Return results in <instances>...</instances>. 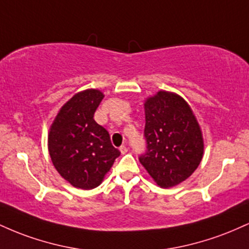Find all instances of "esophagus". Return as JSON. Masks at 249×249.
Wrapping results in <instances>:
<instances>
[{"label": "esophagus", "instance_id": "obj_1", "mask_svg": "<svg viewBox=\"0 0 249 249\" xmlns=\"http://www.w3.org/2000/svg\"><path fill=\"white\" fill-rule=\"evenodd\" d=\"M119 150H121V152H122V154H125V153H127V151H128V148L125 146V145H123V146H121L119 147Z\"/></svg>", "mask_w": 249, "mask_h": 249}]
</instances>
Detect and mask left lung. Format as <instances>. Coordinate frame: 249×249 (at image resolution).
<instances>
[{
    "label": "left lung",
    "instance_id": "1",
    "mask_svg": "<svg viewBox=\"0 0 249 249\" xmlns=\"http://www.w3.org/2000/svg\"><path fill=\"white\" fill-rule=\"evenodd\" d=\"M146 150L139 161L160 187H172L201 161L204 142L193 111L181 97L159 91L145 102Z\"/></svg>",
    "mask_w": 249,
    "mask_h": 249
}]
</instances>
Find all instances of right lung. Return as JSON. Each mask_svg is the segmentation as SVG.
I'll return each instance as SVG.
<instances>
[{
    "mask_svg": "<svg viewBox=\"0 0 249 249\" xmlns=\"http://www.w3.org/2000/svg\"><path fill=\"white\" fill-rule=\"evenodd\" d=\"M104 98L98 90H85L65 103L51 125L48 146L53 166L72 186L91 190L108 172L118 148L93 116Z\"/></svg>",
    "mask_w": 249,
    "mask_h": 249,
    "instance_id": "obj_1",
    "label": "right lung"
}]
</instances>
